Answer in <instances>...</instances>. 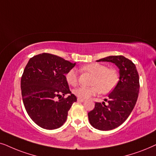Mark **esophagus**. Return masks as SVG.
Wrapping results in <instances>:
<instances>
[{
    "mask_svg": "<svg viewBox=\"0 0 156 156\" xmlns=\"http://www.w3.org/2000/svg\"><path fill=\"white\" fill-rule=\"evenodd\" d=\"M78 102H84L85 100L84 99H82V98H78Z\"/></svg>",
    "mask_w": 156,
    "mask_h": 156,
    "instance_id": "1",
    "label": "esophagus"
}]
</instances>
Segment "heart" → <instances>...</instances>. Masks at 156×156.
Listing matches in <instances>:
<instances>
[{"label": "heart", "instance_id": "1", "mask_svg": "<svg viewBox=\"0 0 156 156\" xmlns=\"http://www.w3.org/2000/svg\"><path fill=\"white\" fill-rule=\"evenodd\" d=\"M82 69L93 76L91 82L93 86L78 87L73 93L79 98L88 99L98 93H108L116 86L118 81V73L115 68H108L104 64L93 63L84 66ZM66 80L70 86L78 83V72L76 68H71L66 74Z\"/></svg>", "mask_w": 156, "mask_h": 156}]
</instances>
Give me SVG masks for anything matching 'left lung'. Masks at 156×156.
<instances>
[{
  "label": "left lung",
  "instance_id": "obj_1",
  "mask_svg": "<svg viewBox=\"0 0 156 156\" xmlns=\"http://www.w3.org/2000/svg\"><path fill=\"white\" fill-rule=\"evenodd\" d=\"M111 62L119 68V81L105 102L95 103L88 113V119L93 128L110 130L118 127L128 118L138 97L139 76L135 64L123 55H111L96 61Z\"/></svg>",
  "mask_w": 156,
  "mask_h": 156
}]
</instances>
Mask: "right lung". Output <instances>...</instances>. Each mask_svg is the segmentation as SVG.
<instances>
[{
	"label": "right lung",
	"instance_id": "right-lung-1",
	"mask_svg": "<svg viewBox=\"0 0 156 156\" xmlns=\"http://www.w3.org/2000/svg\"><path fill=\"white\" fill-rule=\"evenodd\" d=\"M75 66L46 53L35 55L27 63L20 81L23 102L27 113L40 127L56 129L66 121L77 98L70 92L66 74Z\"/></svg>",
	"mask_w": 156,
	"mask_h": 156
}]
</instances>
